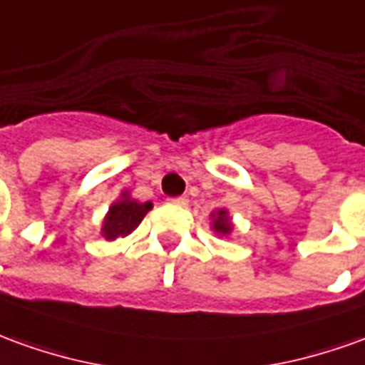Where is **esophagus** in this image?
Instances as JSON below:
<instances>
[{
  "label": "esophagus",
  "instance_id": "1",
  "mask_svg": "<svg viewBox=\"0 0 365 365\" xmlns=\"http://www.w3.org/2000/svg\"><path fill=\"white\" fill-rule=\"evenodd\" d=\"M170 203H174V205H180V207H185L187 205V197L185 195H180V197H172V200H168Z\"/></svg>",
  "mask_w": 365,
  "mask_h": 365
}]
</instances>
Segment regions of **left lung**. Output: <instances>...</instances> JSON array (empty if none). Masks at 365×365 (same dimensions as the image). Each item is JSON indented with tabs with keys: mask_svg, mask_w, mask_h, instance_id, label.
Listing matches in <instances>:
<instances>
[{
	"mask_svg": "<svg viewBox=\"0 0 365 365\" xmlns=\"http://www.w3.org/2000/svg\"><path fill=\"white\" fill-rule=\"evenodd\" d=\"M211 227H213V231L219 233V235L227 237L231 231H233V223H231V217H229V213H227V209H217V211H213L211 213Z\"/></svg>",
	"mask_w": 365,
	"mask_h": 365,
	"instance_id": "1",
	"label": "left lung"
}]
</instances>
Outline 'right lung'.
<instances>
[{
  "instance_id": "add662e5",
  "label": "right lung",
  "mask_w": 365,
  "mask_h": 365,
  "mask_svg": "<svg viewBox=\"0 0 365 365\" xmlns=\"http://www.w3.org/2000/svg\"><path fill=\"white\" fill-rule=\"evenodd\" d=\"M150 209H152V201L140 203L130 197L128 191H122L120 200L112 203L104 217L103 237L106 241H114L118 237L130 235Z\"/></svg>"
}]
</instances>
